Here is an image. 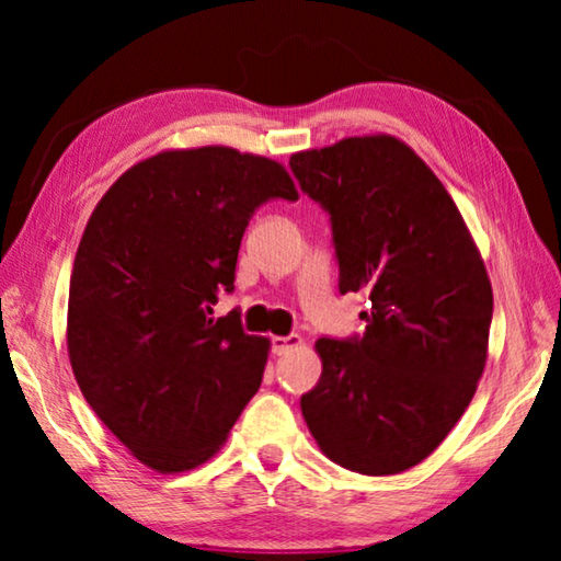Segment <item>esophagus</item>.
Returning a JSON list of instances; mask_svg holds the SVG:
<instances>
[{
    "mask_svg": "<svg viewBox=\"0 0 561 561\" xmlns=\"http://www.w3.org/2000/svg\"><path fill=\"white\" fill-rule=\"evenodd\" d=\"M297 346H301V336H297V334H289V336H272V341H270V348H272L274 356L289 354V351L297 348Z\"/></svg>",
    "mask_w": 561,
    "mask_h": 561,
    "instance_id": "34e87169",
    "label": "esophagus"
}]
</instances>
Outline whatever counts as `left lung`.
<instances>
[{
	"instance_id": "1",
	"label": "left lung",
	"mask_w": 561,
	"mask_h": 561,
	"mask_svg": "<svg viewBox=\"0 0 561 561\" xmlns=\"http://www.w3.org/2000/svg\"><path fill=\"white\" fill-rule=\"evenodd\" d=\"M329 215L339 291H366L364 334L321 336V378L301 396L311 435L360 474H396L438 448L488 358L492 287L448 190L391 136L291 156Z\"/></svg>"
}]
</instances>
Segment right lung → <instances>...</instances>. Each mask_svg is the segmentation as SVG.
Wrapping results in <instances>:
<instances>
[{
    "mask_svg": "<svg viewBox=\"0 0 561 561\" xmlns=\"http://www.w3.org/2000/svg\"><path fill=\"white\" fill-rule=\"evenodd\" d=\"M287 170L232 148L168 150L126 170L93 210L69 284V358L106 428L158 472L213 458L257 393L270 341L234 291L252 215L297 201Z\"/></svg>",
    "mask_w": 561,
    "mask_h": 561,
    "instance_id": "add662e5",
    "label": "right lung"
}]
</instances>
